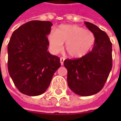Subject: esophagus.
Returning <instances> with one entry per match:
<instances>
[{"label":"esophagus","instance_id":"esophagus-1","mask_svg":"<svg viewBox=\"0 0 121 121\" xmlns=\"http://www.w3.org/2000/svg\"><path fill=\"white\" fill-rule=\"evenodd\" d=\"M64 60H65V59H64V57H61L60 58V63L61 65L64 64Z\"/></svg>","mask_w":121,"mask_h":121}]
</instances>
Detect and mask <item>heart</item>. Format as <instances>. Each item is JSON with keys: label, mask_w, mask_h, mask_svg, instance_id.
Instances as JSON below:
<instances>
[{"label": "heart", "mask_w": 121, "mask_h": 121, "mask_svg": "<svg viewBox=\"0 0 121 121\" xmlns=\"http://www.w3.org/2000/svg\"><path fill=\"white\" fill-rule=\"evenodd\" d=\"M50 51L53 54L61 52L65 48L69 55L73 58H81L86 55L93 48L95 36L89 29L73 24L59 26L55 33L51 32L48 36Z\"/></svg>", "instance_id": "heart-1"}]
</instances>
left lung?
<instances>
[{"label": "left lung", "instance_id": "1", "mask_svg": "<svg viewBox=\"0 0 121 121\" xmlns=\"http://www.w3.org/2000/svg\"><path fill=\"white\" fill-rule=\"evenodd\" d=\"M95 36L91 52L78 59H66L64 65L67 69L69 88L81 96H90L104 87L112 69V44L108 35L96 25L85 22Z\"/></svg>", "mask_w": 121, "mask_h": 121}]
</instances>
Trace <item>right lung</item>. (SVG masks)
I'll list each match as a JSON object with an SVG mask.
<instances>
[{
	"mask_svg": "<svg viewBox=\"0 0 121 121\" xmlns=\"http://www.w3.org/2000/svg\"><path fill=\"white\" fill-rule=\"evenodd\" d=\"M52 24L49 21H30L17 29L8 46V72L19 91L38 96L48 89L60 59L48 51L47 35Z\"/></svg>",
	"mask_w": 121,
	"mask_h": 121,
	"instance_id": "right-lung-1",
	"label": "right lung"
}]
</instances>
